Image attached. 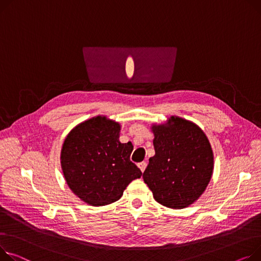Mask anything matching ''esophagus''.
I'll list each match as a JSON object with an SVG mask.
<instances>
[{"mask_svg":"<svg viewBox=\"0 0 261 261\" xmlns=\"http://www.w3.org/2000/svg\"><path fill=\"white\" fill-rule=\"evenodd\" d=\"M146 167H147V164H146V162H142V163L138 164V168L141 169V171H142V172H144V171H145Z\"/></svg>","mask_w":261,"mask_h":261,"instance_id":"1","label":"esophagus"}]
</instances>
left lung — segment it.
I'll use <instances>...</instances> for the list:
<instances>
[{
    "label": "left lung",
    "instance_id": "1",
    "mask_svg": "<svg viewBox=\"0 0 261 261\" xmlns=\"http://www.w3.org/2000/svg\"><path fill=\"white\" fill-rule=\"evenodd\" d=\"M155 155L144 172V181L154 199L171 209L196 201L209 185L214 154L204 132L193 121L172 115L153 124Z\"/></svg>",
    "mask_w": 261,
    "mask_h": 261
}]
</instances>
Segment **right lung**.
<instances>
[{
    "label": "right lung",
    "instance_id": "1",
    "mask_svg": "<svg viewBox=\"0 0 261 261\" xmlns=\"http://www.w3.org/2000/svg\"><path fill=\"white\" fill-rule=\"evenodd\" d=\"M120 124L97 115L76 125L65 138L61 167L72 192L90 205L118 200L127 186L141 178L142 171L131 161V142H119Z\"/></svg>",
    "mask_w": 261,
    "mask_h": 261
}]
</instances>
